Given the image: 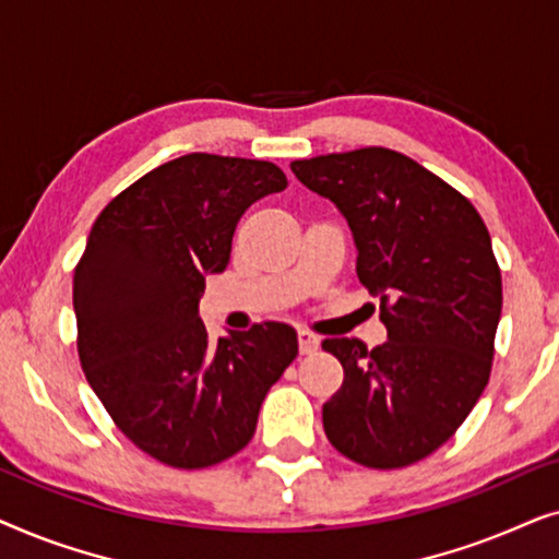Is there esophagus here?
<instances>
[{"label": "esophagus", "instance_id": "esophagus-1", "mask_svg": "<svg viewBox=\"0 0 559 559\" xmlns=\"http://www.w3.org/2000/svg\"><path fill=\"white\" fill-rule=\"evenodd\" d=\"M297 343H300V354H316L320 338L310 331H297Z\"/></svg>", "mask_w": 559, "mask_h": 559}]
</instances>
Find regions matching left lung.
<instances>
[{
  "instance_id": "8db88e82",
  "label": "left lung",
  "mask_w": 559,
  "mask_h": 559,
  "mask_svg": "<svg viewBox=\"0 0 559 559\" xmlns=\"http://www.w3.org/2000/svg\"><path fill=\"white\" fill-rule=\"evenodd\" d=\"M302 186L331 198L354 231L361 285L389 341L325 338L343 384L323 404L341 455L404 468L465 423L491 377L501 270L473 203L402 152L361 147L295 159Z\"/></svg>"
}]
</instances>
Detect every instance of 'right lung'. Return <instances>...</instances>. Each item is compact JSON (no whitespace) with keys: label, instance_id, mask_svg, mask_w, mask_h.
Masks as SVG:
<instances>
[{"label":"right lung","instance_id":"1","mask_svg":"<svg viewBox=\"0 0 559 559\" xmlns=\"http://www.w3.org/2000/svg\"><path fill=\"white\" fill-rule=\"evenodd\" d=\"M285 188L274 163L193 152L142 175L91 226L73 274L83 373L114 425L170 468H211L247 448L295 361L285 323L211 341L198 318L243 211Z\"/></svg>","mask_w":559,"mask_h":559}]
</instances>
